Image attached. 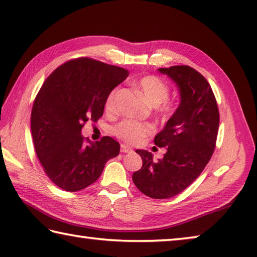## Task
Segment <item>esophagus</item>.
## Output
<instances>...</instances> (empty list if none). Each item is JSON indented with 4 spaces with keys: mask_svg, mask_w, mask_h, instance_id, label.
Returning <instances> with one entry per match:
<instances>
[{
    "mask_svg": "<svg viewBox=\"0 0 257 257\" xmlns=\"http://www.w3.org/2000/svg\"><path fill=\"white\" fill-rule=\"evenodd\" d=\"M131 151L132 149L131 148H128L127 146H124V145L120 146V152H123V154H127V152H131Z\"/></svg>",
    "mask_w": 257,
    "mask_h": 257,
    "instance_id": "1",
    "label": "esophagus"
}]
</instances>
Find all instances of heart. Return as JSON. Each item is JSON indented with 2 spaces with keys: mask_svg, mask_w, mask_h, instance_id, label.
Here are the masks:
<instances>
[{
  "mask_svg": "<svg viewBox=\"0 0 257 257\" xmlns=\"http://www.w3.org/2000/svg\"><path fill=\"white\" fill-rule=\"evenodd\" d=\"M138 85L150 103L155 106L162 103L159 107V114L163 118H168L174 114L175 107L167 102V99L170 94L169 85L164 80H161L159 76L156 75H147L139 80ZM115 94L116 90H112L106 98L105 109L108 112L114 110ZM154 131L155 127L152 124L141 123V121L132 119H125L120 121L112 130V132L117 138L128 143V145H138L143 139L154 133Z\"/></svg>",
  "mask_w": 257,
  "mask_h": 257,
  "instance_id": "heart-1",
  "label": "heart"
}]
</instances>
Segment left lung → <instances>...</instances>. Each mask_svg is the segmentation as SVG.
Listing matches in <instances>:
<instances>
[{"instance_id":"8db88e82","label":"left lung","mask_w":257,"mask_h":257,"mask_svg":"<svg viewBox=\"0 0 257 257\" xmlns=\"http://www.w3.org/2000/svg\"><path fill=\"white\" fill-rule=\"evenodd\" d=\"M159 71L177 83L181 103L155 138V145L167 150L164 158L155 163L151 152L137 150L143 165L132 179L143 194L163 200L179 194L203 172L213 155L220 116L212 89L200 72L188 65Z\"/></svg>"}]
</instances>
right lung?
I'll list each match as a JSON object with an SVG mask.
<instances>
[{
  "label": "right lung",
  "instance_id": "right-lung-1",
  "mask_svg": "<svg viewBox=\"0 0 257 257\" xmlns=\"http://www.w3.org/2000/svg\"><path fill=\"white\" fill-rule=\"evenodd\" d=\"M127 75L123 67L79 57L63 63L45 80L31 109V134L44 172L62 190L91 185L107 161L118 156L114 139L103 137L93 143L81 130L102 116L107 96Z\"/></svg>",
  "mask_w": 257,
  "mask_h": 257
}]
</instances>
